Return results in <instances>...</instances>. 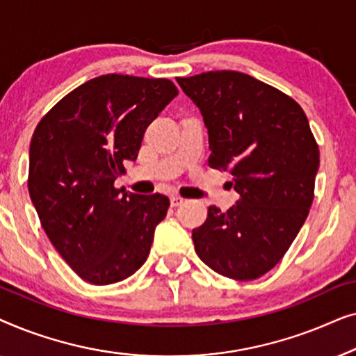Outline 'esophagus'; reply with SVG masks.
Masks as SVG:
<instances>
[{"label":"esophagus","instance_id":"esophagus-1","mask_svg":"<svg viewBox=\"0 0 356 356\" xmlns=\"http://www.w3.org/2000/svg\"><path fill=\"white\" fill-rule=\"evenodd\" d=\"M170 204H172V207L183 206V204H184V199H183V197H179V196H172V197H170Z\"/></svg>","mask_w":356,"mask_h":356}]
</instances>
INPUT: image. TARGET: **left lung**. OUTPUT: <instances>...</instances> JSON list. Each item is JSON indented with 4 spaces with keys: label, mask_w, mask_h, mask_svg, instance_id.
I'll return each instance as SVG.
<instances>
[{
    "label": "left lung",
    "mask_w": 356,
    "mask_h": 356,
    "mask_svg": "<svg viewBox=\"0 0 356 356\" xmlns=\"http://www.w3.org/2000/svg\"><path fill=\"white\" fill-rule=\"evenodd\" d=\"M201 110L212 168L230 172L236 204L193 230L197 256L223 277L254 280L289 251L309 213L319 147L296 102L238 71L177 77Z\"/></svg>",
    "instance_id": "8db88e82"
}]
</instances>
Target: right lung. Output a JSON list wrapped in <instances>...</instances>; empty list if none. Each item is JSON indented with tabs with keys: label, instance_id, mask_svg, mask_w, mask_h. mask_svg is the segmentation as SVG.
I'll use <instances>...</instances> for the list:
<instances>
[{
	"label": "right lung",
	"instance_id": "right-lung-1",
	"mask_svg": "<svg viewBox=\"0 0 356 356\" xmlns=\"http://www.w3.org/2000/svg\"><path fill=\"white\" fill-rule=\"evenodd\" d=\"M177 95L162 77L99 76L63 97L33 131L31 199L51 245L89 284L128 279L147 259L170 199L128 193L115 179Z\"/></svg>",
	"mask_w": 356,
	"mask_h": 356
}]
</instances>
